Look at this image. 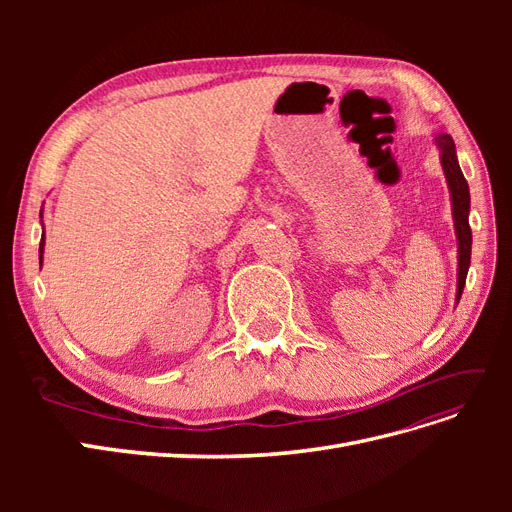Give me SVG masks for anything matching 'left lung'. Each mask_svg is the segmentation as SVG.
Listing matches in <instances>:
<instances>
[{"mask_svg": "<svg viewBox=\"0 0 512 512\" xmlns=\"http://www.w3.org/2000/svg\"><path fill=\"white\" fill-rule=\"evenodd\" d=\"M436 145L440 147V162L444 168L448 190H451V200H453V220H455V232H457V243H459V271H457V303H459L463 286H466L470 256H472V230L468 222L470 190H468V181L463 177L457 162L453 138L448 134H438Z\"/></svg>", "mask_w": 512, "mask_h": 512, "instance_id": "8db88e82", "label": "left lung"}]
</instances>
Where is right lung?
Instances as JSON below:
<instances>
[{"mask_svg": "<svg viewBox=\"0 0 512 512\" xmlns=\"http://www.w3.org/2000/svg\"><path fill=\"white\" fill-rule=\"evenodd\" d=\"M42 250H44V235H42V241H40V260H42Z\"/></svg>", "mask_w": 512, "mask_h": 512, "instance_id": "1", "label": "right lung"}]
</instances>
